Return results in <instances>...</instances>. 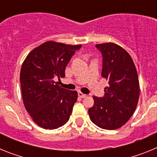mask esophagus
<instances>
[{"label": "esophagus", "instance_id": "34e87169", "mask_svg": "<svg viewBox=\"0 0 157 157\" xmlns=\"http://www.w3.org/2000/svg\"><path fill=\"white\" fill-rule=\"evenodd\" d=\"M78 96H79L80 98H86L87 97V95L86 94H82V92H78Z\"/></svg>", "mask_w": 157, "mask_h": 157}]
</instances>
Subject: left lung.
I'll return each mask as SVG.
<instances>
[{
  "instance_id": "8db88e82",
  "label": "left lung",
  "mask_w": 157,
  "mask_h": 157,
  "mask_svg": "<svg viewBox=\"0 0 157 157\" xmlns=\"http://www.w3.org/2000/svg\"><path fill=\"white\" fill-rule=\"evenodd\" d=\"M103 56L101 76L109 81L105 97L94 96L89 109L91 121L102 129L116 130L132 116L138 105L140 86L137 69L130 54L113 42L98 44Z\"/></svg>"
}]
</instances>
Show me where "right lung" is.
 Returning <instances> with one entry per match:
<instances>
[{
	"label": "right lung",
	"mask_w": 157,
	"mask_h": 157,
	"mask_svg": "<svg viewBox=\"0 0 157 157\" xmlns=\"http://www.w3.org/2000/svg\"><path fill=\"white\" fill-rule=\"evenodd\" d=\"M82 45L48 41L30 51L20 70L25 109L34 123L48 130L68 121L78 93L62 88L56 78H64L65 68Z\"/></svg>",
	"instance_id": "1"
}]
</instances>
